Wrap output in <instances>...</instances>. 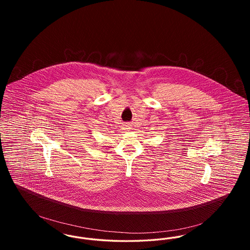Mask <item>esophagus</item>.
<instances>
[{
  "label": "esophagus",
  "instance_id": "obj_1",
  "mask_svg": "<svg viewBox=\"0 0 250 250\" xmlns=\"http://www.w3.org/2000/svg\"><path fill=\"white\" fill-rule=\"evenodd\" d=\"M125 126H126V129H130V126H129V125H125Z\"/></svg>",
  "mask_w": 250,
  "mask_h": 250
}]
</instances>
